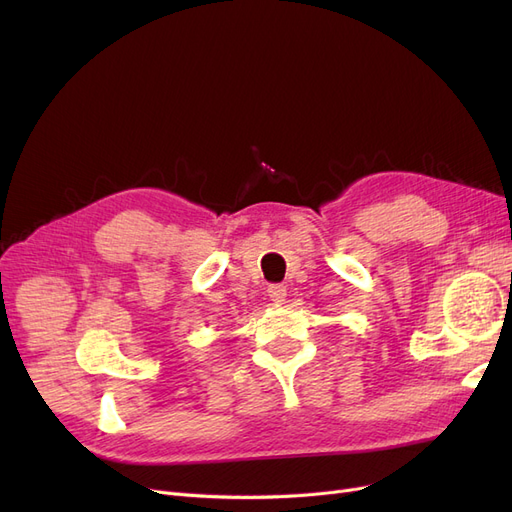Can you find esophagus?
<instances>
[{
	"label": "esophagus",
	"mask_w": 512,
	"mask_h": 512,
	"mask_svg": "<svg viewBox=\"0 0 512 512\" xmlns=\"http://www.w3.org/2000/svg\"><path fill=\"white\" fill-rule=\"evenodd\" d=\"M266 294H269L271 302L283 304L285 298H287V289L283 285H269V289H266Z\"/></svg>",
	"instance_id": "34e87169"
}]
</instances>
